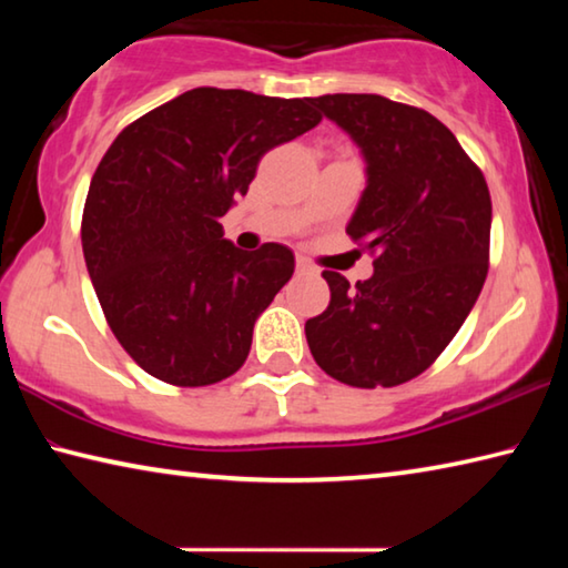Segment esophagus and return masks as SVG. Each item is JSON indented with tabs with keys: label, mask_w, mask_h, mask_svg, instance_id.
<instances>
[{
	"label": "esophagus",
	"mask_w": 568,
	"mask_h": 568,
	"mask_svg": "<svg viewBox=\"0 0 568 568\" xmlns=\"http://www.w3.org/2000/svg\"><path fill=\"white\" fill-rule=\"evenodd\" d=\"M295 267H297V271H301V273H311V271H315V267H313V263H311V261H307V257H303V255H297V261H295Z\"/></svg>",
	"instance_id": "34e87169"
}]
</instances>
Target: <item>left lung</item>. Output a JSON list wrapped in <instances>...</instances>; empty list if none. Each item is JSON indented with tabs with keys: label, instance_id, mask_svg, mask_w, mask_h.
<instances>
[{
	"label": "left lung",
	"instance_id": "1",
	"mask_svg": "<svg viewBox=\"0 0 568 568\" xmlns=\"http://www.w3.org/2000/svg\"><path fill=\"white\" fill-rule=\"evenodd\" d=\"M358 145L365 190L345 225L376 250L355 287L325 271L331 303L305 323L315 363L355 388L416 378L454 341L488 273L491 195L444 122L381 94L311 100Z\"/></svg>",
	"mask_w": 568,
	"mask_h": 568
}]
</instances>
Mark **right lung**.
<instances>
[{"mask_svg":"<svg viewBox=\"0 0 568 568\" xmlns=\"http://www.w3.org/2000/svg\"><path fill=\"white\" fill-rule=\"evenodd\" d=\"M321 122L311 100L197 88L124 128L94 170L82 253L114 338L150 376L210 386L240 368L291 281V247L223 237L267 150Z\"/></svg>","mask_w":568,"mask_h":568,"instance_id":"right-lung-1","label":"right lung"}]
</instances>
